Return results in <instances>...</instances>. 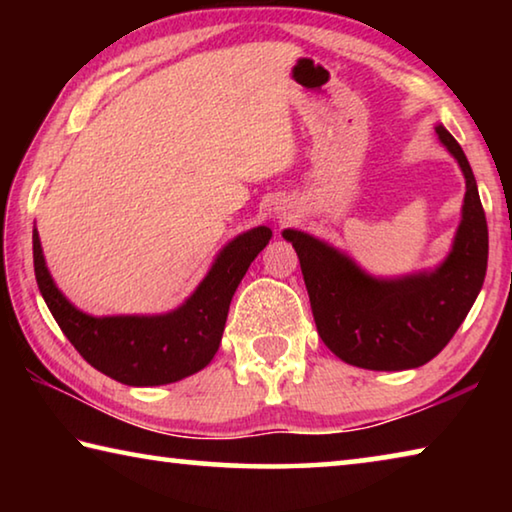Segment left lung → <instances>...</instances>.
<instances>
[{"label":"left lung","mask_w":512,"mask_h":512,"mask_svg":"<svg viewBox=\"0 0 512 512\" xmlns=\"http://www.w3.org/2000/svg\"><path fill=\"white\" fill-rule=\"evenodd\" d=\"M436 133L465 176L461 223L452 250L438 268L372 277L325 241L300 230L282 232L298 253L320 339L350 366H424L452 341L483 287L488 223L479 189L461 144L443 124L436 126Z\"/></svg>","instance_id":"obj_1"}]
</instances>
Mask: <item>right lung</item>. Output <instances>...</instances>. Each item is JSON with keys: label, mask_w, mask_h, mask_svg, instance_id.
<instances>
[{"label": "right lung", "mask_w": 512, "mask_h": 512, "mask_svg": "<svg viewBox=\"0 0 512 512\" xmlns=\"http://www.w3.org/2000/svg\"><path fill=\"white\" fill-rule=\"evenodd\" d=\"M271 235V228L259 225L225 244L192 296L160 316L83 314L51 280L38 230H33V268L51 316L92 368L126 386H162L194 375L214 359L230 300Z\"/></svg>", "instance_id": "right-lung-1"}]
</instances>
